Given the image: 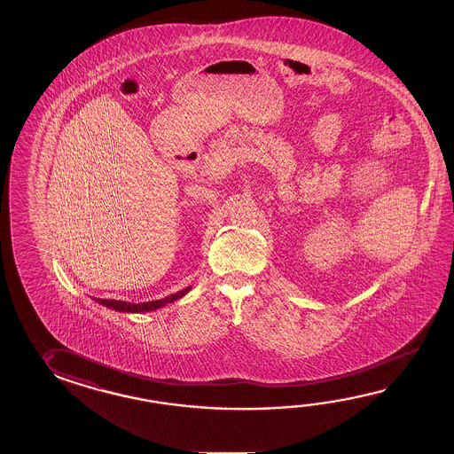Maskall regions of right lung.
Returning a JSON list of instances; mask_svg holds the SVG:
<instances>
[{
    "label": "right lung",
    "instance_id": "add662e5",
    "mask_svg": "<svg viewBox=\"0 0 454 454\" xmlns=\"http://www.w3.org/2000/svg\"><path fill=\"white\" fill-rule=\"evenodd\" d=\"M191 291V286L185 287L183 291H179L176 294L165 297V299H158V301H148V302H140V304H134V302H126V301H114V299H97L93 297L95 302L102 304V306L118 310V312H124V314H144V312H152L157 310L160 307H165L169 302H175L177 299L185 296Z\"/></svg>",
    "mask_w": 454,
    "mask_h": 454
}]
</instances>
